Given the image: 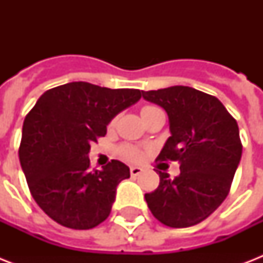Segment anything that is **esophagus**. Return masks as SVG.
<instances>
[{
  "instance_id": "34e87169",
  "label": "esophagus",
  "mask_w": 263,
  "mask_h": 263,
  "mask_svg": "<svg viewBox=\"0 0 263 263\" xmlns=\"http://www.w3.org/2000/svg\"><path fill=\"white\" fill-rule=\"evenodd\" d=\"M129 172H131V176L136 177V176H139L140 173L143 172V169L139 168V166H131V169H129Z\"/></svg>"
}]
</instances>
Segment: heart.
Listing matches in <instances>:
<instances>
[{
    "instance_id": "heart-1",
    "label": "heart",
    "mask_w": 263,
    "mask_h": 263,
    "mask_svg": "<svg viewBox=\"0 0 263 263\" xmlns=\"http://www.w3.org/2000/svg\"><path fill=\"white\" fill-rule=\"evenodd\" d=\"M152 107L156 106H144L143 109H142V111L147 110V109H152ZM120 153H121V156H123L124 158H127V160L129 161H140L142 160V157H143V154H142V152H140L139 148L135 147V146H129V144L123 146V147L120 148Z\"/></svg>"
}]
</instances>
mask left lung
<instances>
[{"instance_id": "obj_1", "label": "left lung", "mask_w": 263, "mask_h": 263, "mask_svg": "<svg viewBox=\"0 0 263 263\" xmlns=\"http://www.w3.org/2000/svg\"><path fill=\"white\" fill-rule=\"evenodd\" d=\"M146 101L164 107L171 136L157 161H179L180 175L158 172L160 185L144 194L153 216L171 228L199 224L231 190L241 158L236 120L213 95L187 86L142 91Z\"/></svg>"}]
</instances>
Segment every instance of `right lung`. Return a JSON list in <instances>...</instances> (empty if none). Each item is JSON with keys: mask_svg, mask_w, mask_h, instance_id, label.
<instances>
[{"mask_svg": "<svg viewBox=\"0 0 263 263\" xmlns=\"http://www.w3.org/2000/svg\"><path fill=\"white\" fill-rule=\"evenodd\" d=\"M140 97L135 88L72 82L43 92L26 116L18 158L31 195L51 220L91 229L109 217L116 188L129 177V168L111 160L102 171H91L90 144Z\"/></svg>", "mask_w": 263, "mask_h": 263, "instance_id": "add662e5", "label": "right lung"}]
</instances>
